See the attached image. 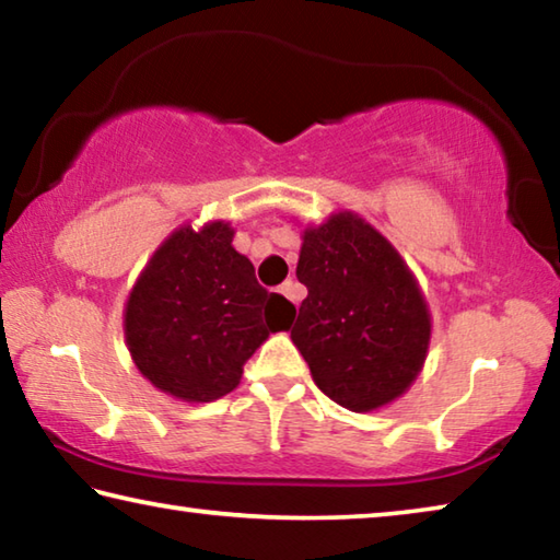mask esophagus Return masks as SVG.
Masks as SVG:
<instances>
[{"label":"esophagus","mask_w":560,"mask_h":560,"mask_svg":"<svg viewBox=\"0 0 560 560\" xmlns=\"http://www.w3.org/2000/svg\"><path fill=\"white\" fill-rule=\"evenodd\" d=\"M279 293H281V296H287L293 303V306H299V301L303 299V289L299 287L296 281H283Z\"/></svg>","instance_id":"obj_1"}]
</instances>
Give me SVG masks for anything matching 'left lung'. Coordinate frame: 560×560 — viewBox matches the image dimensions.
I'll return each mask as SVG.
<instances>
[{
    "mask_svg": "<svg viewBox=\"0 0 560 560\" xmlns=\"http://www.w3.org/2000/svg\"><path fill=\"white\" fill-rule=\"evenodd\" d=\"M296 277L308 289L291 340L330 400L373 412L410 390L428 360L432 316L393 242L358 212L301 232Z\"/></svg>",
    "mask_w": 560,
    "mask_h": 560,
    "instance_id": "left-lung-1",
    "label": "left lung"
}]
</instances>
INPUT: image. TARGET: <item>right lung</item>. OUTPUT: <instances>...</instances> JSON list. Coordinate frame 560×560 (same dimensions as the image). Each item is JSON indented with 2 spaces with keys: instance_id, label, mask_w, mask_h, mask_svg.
I'll return each instance as SVG.
<instances>
[{
  "instance_id": "1",
  "label": "right lung",
  "mask_w": 560,
  "mask_h": 560,
  "mask_svg": "<svg viewBox=\"0 0 560 560\" xmlns=\"http://www.w3.org/2000/svg\"><path fill=\"white\" fill-rule=\"evenodd\" d=\"M234 226L185 222L160 242L122 308L132 363L160 393L189 405L214 402L242 381L244 363L293 311L254 277L232 246Z\"/></svg>"
}]
</instances>
